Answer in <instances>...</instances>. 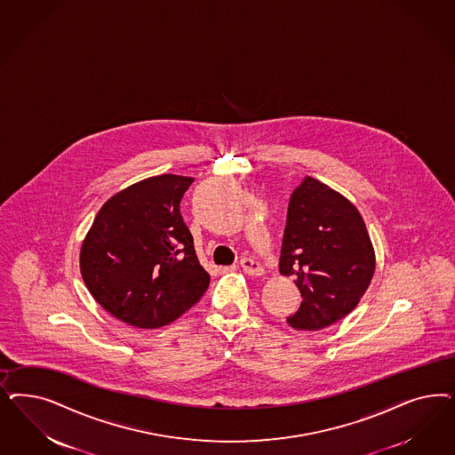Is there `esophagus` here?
I'll use <instances>...</instances> for the list:
<instances>
[{"label": "esophagus", "mask_w": 455, "mask_h": 455, "mask_svg": "<svg viewBox=\"0 0 455 455\" xmlns=\"http://www.w3.org/2000/svg\"><path fill=\"white\" fill-rule=\"evenodd\" d=\"M241 267H243V271L246 273V275H251V276H259V275H263V264L259 263V261H256L254 258H243L241 261Z\"/></svg>", "instance_id": "1"}]
</instances>
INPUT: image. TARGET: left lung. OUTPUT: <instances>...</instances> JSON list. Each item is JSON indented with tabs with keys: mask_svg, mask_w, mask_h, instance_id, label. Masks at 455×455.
Returning a JSON list of instances; mask_svg holds the SVG:
<instances>
[{
	"mask_svg": "<svg viewBox=\"0 0 455 455\" xmlns=\"http://www.w3.org/2000/svg\"><path fill=\"white\" fill-rule=\"evenodd\" d=\"M279 271L301 293L286 322L318 331L345 318L367 291L375 252L358 209L313 177L294 189L281 244Z\"/></svg>",
	"mask_w": 455,
	"mask_h": 455,
	"instance_id": "8db88e82",
	"label": "left lung"
}]
</instances>
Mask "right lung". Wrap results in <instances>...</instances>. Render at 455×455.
Returning <instances> with one entry per match:
<instances>
[{
	"mask_svg": "<svg viewBox=\"0 0 455 455\" xmlns=\"http://www.w3.org/2000/svg\"><path fill=\"white\" fill-rule=\"evenodd\" d=\"M192 177H150L110 197L80 251L90 294L120 322L161 328L192 308L209 286L180 214Z\"/></svg>",
	"mask_w": 455,
	"mask_h": 455,
	"instance_id": "obj_1",
	"label": "right lung"
}]
</instances>
